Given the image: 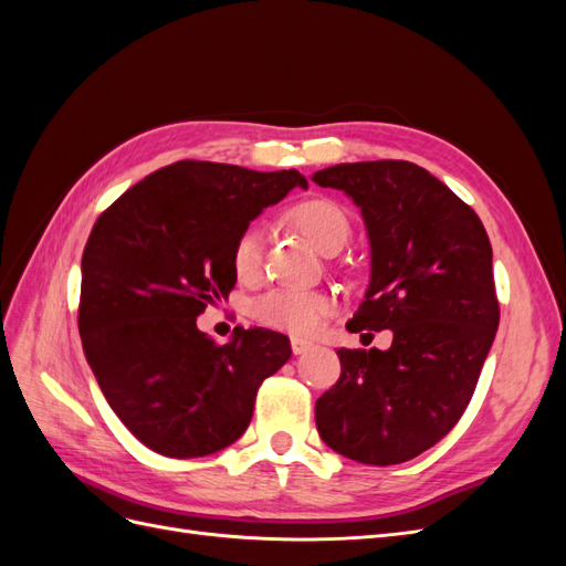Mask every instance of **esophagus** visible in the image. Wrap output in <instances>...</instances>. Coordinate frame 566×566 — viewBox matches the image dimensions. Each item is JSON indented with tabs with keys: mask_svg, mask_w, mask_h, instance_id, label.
<instances>
[{
	"mask_svg": "<svg viewBox=\"0 0 566 566\" xmlns=\"http://www.w3.org/2000/svg\"><path fill=\"white\" fill-rule=\"evenodd\" d=\"M290 347H293V354L300 356L304 352H310L314 347V342L310 339H302V337H290Z\"/></svg>",
	"mask_w": 566,
	"mask_h": 566,
	"instance_id": "esophagus-1",
	"label": "esophagus"
}]
</instances>
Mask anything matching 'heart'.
<instances>
[{"label": "heart", "mask_w": 566, "mask_h": 566, "mask_svg": "<svg viewBox=\"0 0 566 566\" xmlns=\"http://www.w3.org/2000/svg\"><path fill=\"white\" fill-rule=\"evenodd\" d=\"M295 224L312 238V243L331 254L347 243L349 238V217L342 205L331 198H312L293 208ZM264 250V229L260 224H250L238 233L231 264L241 279H252L260 273ZM333 312V300L323 293H306V290L293 287H273L250 304V314L271 328L287 331L295 335L316 333L323 318Z\"/></svg>", "instance_id": "heart-1"}]
</instances>
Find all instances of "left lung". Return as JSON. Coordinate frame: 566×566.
Returning a JSON list of instances; mask_svg holds the SVG:
<instances>
[{
    "instance_id": "left-lung-1",
    "label": "left lung",
    "mask_w": 566,
    "mask_h": 566,
    "mask_svg": "<svg viewBox=\"0 0 566 566\" xmlns=\"http://www.w3.org/2000/svg\"><path fill=\"white\" fill-rule=\"evenodd\" d=\"M361 208L370 285L347 331L391 347L339 349V380L316 401L321 439L364 465H397L447 437L472 399L499 328L482 219L406 160L345 163L312 177Z\"/></svg>"
}]
</instances>
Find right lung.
Segmentation results:
<instances>
[{
  "label": "right lung",
  "mask_w": 566,
  "mask_h": 566,
  "mask_svg": "<svg viewBox=\"0 0 566 566\" xmlns=\"http://www.w3.org/2000/svg\"><path fill=\"white\" fill-rule=\"evenodd\" d=\"M295 186L306 188L297 169L179 160L96 219L82 254L84 356L115 416L156 453L227 449L248 430L256 389L293 354L269 328L217 345L196 318L235 285L238 233Z\"/></svg>",
  "instance_id": "add662e5"
}]
</instances>
